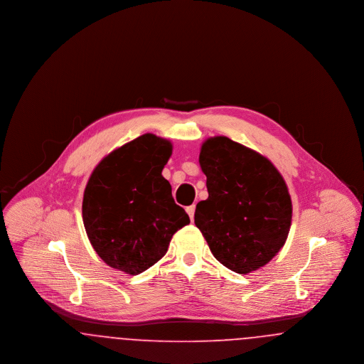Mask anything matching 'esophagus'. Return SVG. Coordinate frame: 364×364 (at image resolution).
Masks as SVG:
<instances>
[{"label": "esophagus", "mask_w": 364, "mask_h": 364, "mask_svg": "<svg viewBox=\"0 0 364 364\" xmlns=\"http://www.w3.org/2000/svg\"><path fill=\"white\" fill-rule=\"evenodd\" d=\"M186 211L190 215L191 221H193V214H195V205H191L188 208H186Z\"/></svg>", "instance_id": "esophagus-1"}]
</instances>
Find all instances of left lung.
Returning <instances> with one entry per match:
<instances>
[{"label": "left lung", "mask_w": 364, "mask_h": 364, "mask_svg": "<svg viewBox=\"0 0 364 364\" xmlns=\"http://www.w3.org/2000/svg\"><path fill=\"white\" fill-rule=\"evenodd\" d=\"M199 164L208 198L196 205L195 225L225 267L239 274L258 270L289 233L292 202L285 180L266 156L226 136L208 139Z\"/></svg>", "instance_id": "8db88e82"}]
</instances>
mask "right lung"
Here are the masks:
<instances>
[{"label":"right lung","instance_id":"add662e5","mask_svg":"<svg viewBox=\"0 0 364 364\" xmlns=\"http://www.w3.org/2000/svg\"><path fill=\"white\" fill-rule=\"evenodd\" d=\"M172 143L153 134L112 151L95 166L83 196L88 240L106 264L136 276L161 259L190 217L174 203L162 169Z\"/></svg>","mask_w":364,"mask_h":364}]
</instances>
